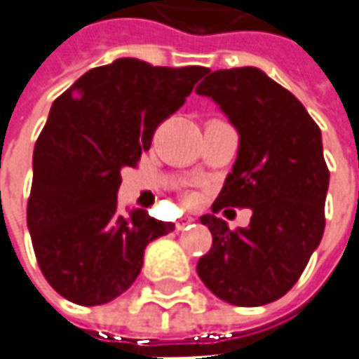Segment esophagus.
I'll return each instance as SVG.
<instances>
[{
  "label": "esophagus",
  "instance_id": "1",
  "mask_svg": "<svg viewBox=\"0 0 359 359\" xmlns=\"http://www.w3.org/2000/svg\"><path fill=\"white\" fill-rule=\"evenodd\" d=\"M192 222H194L192 218H180V220L177 222V230H184V228H189Z\"/></svg>",
  "mask_w": 359,
  "mask_h": 359
}]
</instances>
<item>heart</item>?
<instances>
[{
	"mask_svg": "<svg viewBox=\"0 0 359 359\" xmlns=\"http://www.w3.org/2000/svg\"><path fill=\"white\" fill-rule=\"evenodd\" d=\"M190 198H192V196H190Z\"/></svg>",
	"mask_w": 359,
	"mask_h": 359,
	"instance_id": "1",
	"label": "heart"
}]
</instances>
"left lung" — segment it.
I'll use <instances>...</instances> for the list:
<instances>
[{
    "label": "left lung",
    "mask_w": 359,
    "mask_h": 359,
    "mask_svg": "<svg viewBox=\"0 0 359 359\" xmlns=\"http://www.w3.org/2000/svg\"><path fill=\"white\" fill-rule=\"evenodd\" d=\"M206 74L196 94L212 97L240 133L238 159L212 212L251 208V220L230 230L204 214L212 248L196 271L222 301L262 306L291 291L323 240L330 180L323 135L301 102L259 68Z\"/></svg>",
    "instance_id": "obj_1"
}]
</instances>
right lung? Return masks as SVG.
Instances as JSON below:
<instances>
[{
  "label": "right lung",
  "instance_id": "right-lung-1",
  "mask_svg": "<svg viewBox=\"0 0 359 359\" xmlns=\"http://www.w3.org/2000/svg\"><path fill=\"white\" fill-rule=\"evenodd\" d=\"M206 72L118 58L53 102L33 153L27 226L60 297L82 306L114 301L137 279L149 243L175 230L147 210H118L121 169L137 165Z\"/></svg>",
  "mask_w": 359,
  "mask_h": 359
}]
</instances>
